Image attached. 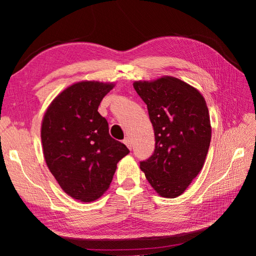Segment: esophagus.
Listing matches in <instances>:
<instances>
[{
	"label": "esophagus",
	"instance_id": "obj_1",
	"mask_svg": "<svg viewBox=\"0 0 256 256\" xmlns=\"http://www.w3.org/2000/svg\"><path fill=\"white\" fill-rule=\"evenodd\" d=\"M124 143L126 144V146L128 147V148H131V141H130V138H125V140H124Z\"/></svg>",
	"mask_w": 256,
	"mask_h": 256
}]
</instances>
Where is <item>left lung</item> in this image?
<instances>
[{"label": "left lung", "mask_w": 256, "mask_h": 256, "mask_svg": "<svg viewBox=\"0 0 256 256\" xmlns=\"http://www.w3.org/2000/svg\"><path fill=\"white\" fill-rule=\"evenodd\" d=\"M134 88L147 106L156 141L140 168L161 196L176 198L202 170L208 152L212 128L205 99L173 76L134 82Z\"/></svg>", "instance_id": "1"}]
</instances>
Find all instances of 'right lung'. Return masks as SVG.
Masks as SVG:
<instances>
[{
  "label": "right lung",
  "mask_w": 256,
  "mask_h": 256,
  "mask_svg": "<svg viewBox=\"0 0 256 256\" xmlns=\"http://www.w3.org/2000/svg\"><path fill=\"white\" fill-rule=\"evenodd\" d=\"M113 84L79 82L53 100L42 126L44 156L50 172L68 196L92 202L113 180L118 162L129 154L109 134L98 112Z\"/></svg>",
  "instance_id": "add662e5"
}]
</instances>
